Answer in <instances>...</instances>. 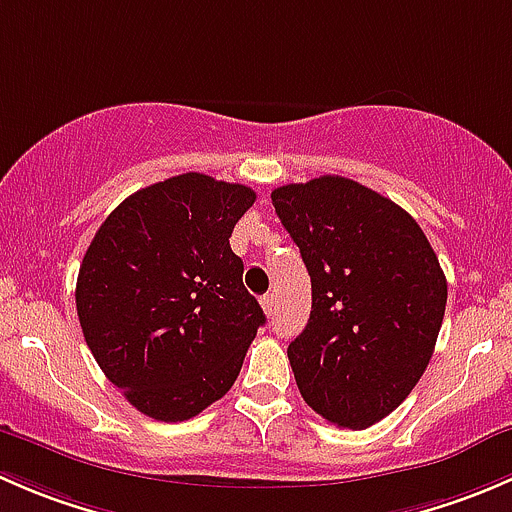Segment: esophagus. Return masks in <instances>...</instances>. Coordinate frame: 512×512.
<instances>
[{
  "label": "esophagus",
  "instance_id": "obj_1",
  "mask_svg": "<svg viewBox=\"0 0 512 512\" xmlns=\"http://www.w3.org/2000/svg\"><path fill=\"white\" fill-rule=\"evenodd\" d=\"M260 304H262V309H265V314H267V317H272V314H275V307H277V299H275V294H272V292L262 294Z\"/></svg>",
  "mask_w": 512,
  "mask_h": 512
}]
</instances>
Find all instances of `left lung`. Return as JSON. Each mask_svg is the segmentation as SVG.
<instances>
[{
    "label": "left lung",
    "mask_w": 512,
    "mask_h": 512,
    "mask_svg": "<svg viewBox=\"0 0 512 512\" xmlns=\"http://www.w3.org/2000/svg\"><path fill=\"white\" fill-rule=\"evenodd\" d=\"M312 280L307 327L287 347L299 394L339 428L389 416L431 361L448 285L431 242L394 200L342 178L272 190Z\"/></svg>",
    "instance_id": "8db88e82"
}]
</instances>
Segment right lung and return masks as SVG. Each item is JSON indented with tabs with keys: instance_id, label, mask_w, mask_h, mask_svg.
<instances>
[{
	"instance_id": "obj_1",
	"label": "right lung",
	"mask_w": 512,
	"mask_h": 512,
	"mask_svg": "<svg viewBox=\"0 0 512 512\" xmlns=\"http://www.w3.org/2000/svg\"><path fill=\"white\" fill-rule=\"evenodd\" d=\"M255 190L183 173L128 195L86 250L76 312L113 386L156 421H188L230 391L265 312L230 250Z\"/></svg>"
}]
</instances>
